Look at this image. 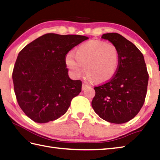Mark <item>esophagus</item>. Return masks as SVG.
<instances>
[{
  "mask_svg": "<svg viewBox=\"0 0 160 160\" xmlns=\"http://www.w3.org/2000/svg\"><path fill=\"white\" fill-rule=\"evenodd\" d=\"M88 87H89L88 85H87L86 84H82V91L86 90V89H87Z\"/></svg>",
  "mask_w": 160,
  "mask_h": 160,
  "instance_id": "obj_1",
  "label": "esophagus"
}]
</instances>
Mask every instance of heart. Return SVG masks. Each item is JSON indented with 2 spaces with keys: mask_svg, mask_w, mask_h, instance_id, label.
I'll list each match as a JSON object with an SVG mask.
<instances>
[{
  "mask_svg": "<svg viewBox=\"0 0 160 160\" xmlns=\"http://www.w3.org/2000/svg\"><path fill=\"white\" fill-rule=\"evenodd\" d=\"M74 54H67L65 62L70 73L76 78H79L85 68L88 80L103 82L112 78L118 70L119 52L112 43L88 41L78 47Z\"/></svg>",
  "mask_w": 160,
  "mask_h": 160,
  "instance_id": "b5f03b06",
  "label": "heart"
}]
</instances>
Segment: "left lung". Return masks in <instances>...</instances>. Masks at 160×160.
<instances>
[{
  "label": "left lung",
  "mask_w": 160,
  "mask_h": 160,
  "mask_svg": "<svg viewBox=\"0 0 160 160\" xmlns=\"http://www.w3.org/2000/svg\"><path fill=\"white\" fill-rule=\"evenodd\" d=\"M119 52L116 74L108 82L94 87L91 105L100 118L112 123H124L134 118L145 100L148 73L143 54L120 34H103Z\"/></svg>",
  "instance_id": "left-lung-1"
}]
</instances>
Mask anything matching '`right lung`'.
I'll return each instance as SVG.
<instances>
[{
  "mask_svg": "<svg viewBox=\"0 0 160 160\" xmlns=\"http://www.w3.org/2000/svg\"><path fill=\"white\" fill-rule=\"evenodd\" d=\"M87 37L48 33L22 49L15 63L12 78L20 108L39 123L65 114L82 90V81L69 78L67 54Z\"/></svg>",
  "mask_w": 160,
  "mask_h": 160,
  "instance_id": "add662e5",
  "label": "right lung"
}]
</instances>
